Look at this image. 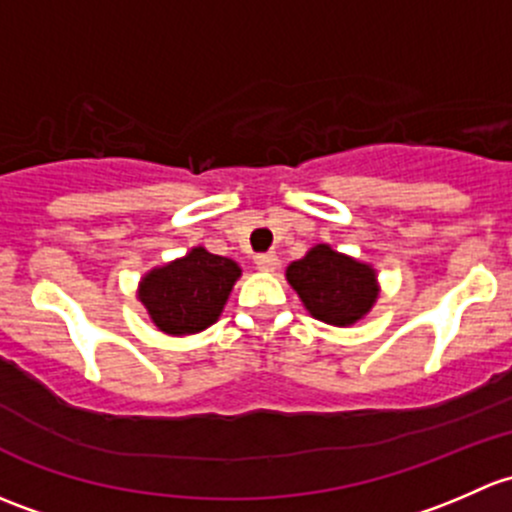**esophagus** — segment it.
<instances>
[{
    "mask_svg": "<svg viewBox=\"0 0 512 512\" xmlns=\"http://www.w3.org/2000/svg\"><path fill=\"white\" fill-rule=\"evenodd\" d=\"M254 263L258 266V271H276L278 256L273 254V251H268V254H256Z\"/></svg>",
    "mask_w": 512,
    "mask_h": 512,
    "instance_id": "obj_1",
    "label": "esophagus"
}]
</instances>
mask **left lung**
I'll return each mask as SVG.
<instances>
[{"mask_svg": "<svg viewBox=\"0 0 512 512\" xmlns=\"http://www.w3.org/2000/svg\"><path fill=\"white\" fill-rule=\"evenodd\" d=\"M286 278L315 320L350 328L365 318L379 295L377 273L370 263L337 254L318 244L286 268Z\"/></svg>", "mask_w": 512, "mask_h": 512, "instance_id": "8db88e82", "label": "left lung"}]
</instances>
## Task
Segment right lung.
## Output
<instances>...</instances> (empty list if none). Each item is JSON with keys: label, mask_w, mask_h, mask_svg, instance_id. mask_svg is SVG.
I'll use <instances>...</instances> for the list:
<instances>
[{"label": "right lung", "mask_w": 512, "mask_h": 512, "mask_svg": "<svg viewBox=\"0 0 512 512\" xmlns=\"http://www.w3.org/2000/svg\"><path fill=\"white\" fill-rule=\"evenodd\" d=\"M239 276V263L194 246L187 256L145 273L138 298L162 333L194 335L217 323Z\"/></svg>", "instance_id": "right-lung-1"}]
</instances>
